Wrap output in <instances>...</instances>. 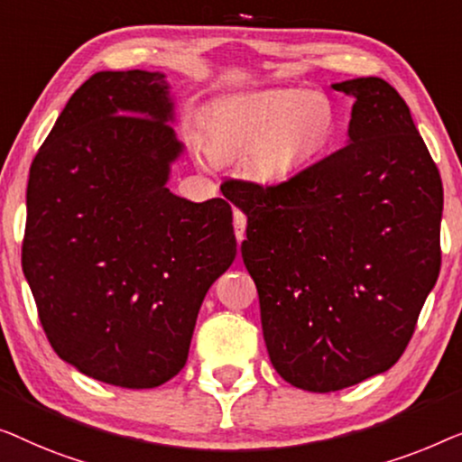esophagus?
I'll list each match as a JSON object with an SVG mask.
<instances>
[{
    "label": "esophagus",
    "instance_id": "obj_1",
    "mask_svg": "<svg viewBox=\"0 0 462 462\" xmlns=\"http://www.w3.org/2000/svg\"><path fill=\"white\" fill-rule=\"evenodd\" d=\"M232 224H234V234H236V240H238V243H243V240H245V228H246V216H245V213L238 211V209H234Z\"/></svg>",
    "mask_w": 462,
    "mask_h": 462
}]
</instances>
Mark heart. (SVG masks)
Returning <instances> with one entry per match:
<instances>
[{
    "label": "heart",
    "mask_w": 462,
    "mask_h": 462,
    "mask_svg": "<svg viewBox=\"0 0 462 462\" xmlns=\"http://www.w3.org/2000/svg\"><path fill=\"white\" fill-rule=\"evenodd\" d=\"M335 129V106L324 94L274 89L219 104L207 123L205 142L216 159L253 151L259 178L278 180L327 148Z\"/></svg>",
    "instance_id": "obj_1"
}]
</instances>
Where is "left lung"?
<instances>
[{
  "mask_svg": "<svg viewBox=\"0 0 462 462\" xmlns=\"http://www.w3.org/2000/svg\"><path fill=\"white\" fill-rule=\"evenodd\" d=\"M333 88L349 144L278 184L228 180L272 366L314 393L400 360L441 265L444 188L408 104L379 77Z\"/></svg>",
  "mask_w": 462,
  "mask_h": 462,
  "instance_id": "left-lung-1",
  "label": "left lung"
}]
</instances>
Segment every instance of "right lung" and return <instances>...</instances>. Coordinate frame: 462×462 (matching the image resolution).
Wrapping results in <instances>:
<instances>
[{
  "mask_svg": "<svg viewBox=\"0 0 462 462\" xmlns=\"http://www.w3.org/2000/svg\"><path fill=\"white\" fill-rule=\"evenodd\" d=\"M163 73L102 70L31 163L23 270L64 362L151 389L184 368L200 303L236 257L232 207L169 192L180 157Z\"/></svg>",
  "mask_w": 462,
  "mask_h": 462,
  "instance_id": "add662e5",
  "label": "right lung"
}]
</instances>
